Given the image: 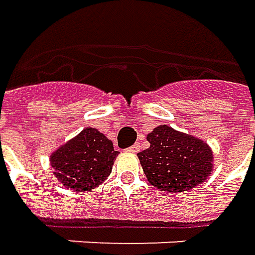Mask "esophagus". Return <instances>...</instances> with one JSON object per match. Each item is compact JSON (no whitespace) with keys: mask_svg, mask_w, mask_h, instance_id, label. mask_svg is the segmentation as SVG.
Segmentation results:
<instances>
[{"mask_svg":"<svg viewBox=\"0 0 255 255\" xmlns=\"http://www.w3.org/2000/svg\"><path fill=\"white\" fill-rule=\"evenodd\" d=\"M140 150V143H136V144H133L131 147L128 148V151H130V153H137Z\"/></svg>","mask_w":255,"mask_h":255,"instance_id":"obj_1","label":"esophagus"}]
</instances>
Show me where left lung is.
<instances>
[{
  "label": "left lung",
  "mask_w": 255,
  "mask_h": 255,
  "mask_svg": "<svg viewBox=\"0 0 255 255\" xmlns=\"http://www.w3.org/2000/svg\"><path fill=\"white\" fill-rule=\"evenodd\" d=\"M150 147L140 151L148 182L168 192H184L203 184L213 170L211 147L201 139L160 125L147 134Z\"/></svg>",
  "instance_id": "8db88e82"
}]
</instances>
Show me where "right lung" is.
I'll return each instance as SVG.
<instances>
[{
  "mask_svg": "<svg viewBox=\"0 0 255 255\" xmlns=\"http://www.w3.org/2000/svg\"><path fill=\"white\" fill-rule=\"evenodd\" d=\"M114 143L98 129L87 128L50 155L54 175L70 191L84 192L97 188L112 171Z\"/></svg>",
  "mask_w": 255,
  "mask_h": 255,
  "instance_id": "1",
  "label": "right lung"
}]
</instances>
